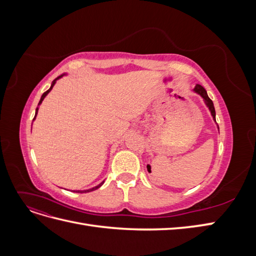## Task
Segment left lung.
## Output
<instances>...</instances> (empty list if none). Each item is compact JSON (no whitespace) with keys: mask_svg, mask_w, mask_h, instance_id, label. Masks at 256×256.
Listing matches in <instances>:
<instances>
[{"mask_svg":"<svg viewBox=\"0 0 256 256\" xmlns=\"http://www.w3.org/2000/svg\"><path fill=\"white\" fill-rule=\"evenodd\" d=\"M194 92H198V94H200V96L203 97V99L205 100V104H206V106L209 108V110H210V112H212V118H214V120H216V111H214V104H212V100L208 97L206 90L202 86V85L198 84L194 88Z\"/></svg>","mask_w":256,"mask_h":256,"instance_id":"left-lung-1","label":"left lung"}]
</instances>
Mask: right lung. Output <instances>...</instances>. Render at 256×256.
I'll return each instance as SVG.
<instances>
[{"instance_id": "add662e5", "label": "right lung", "mask_w": 256, "mask_h": 256, "mask_svg": "<svg viewBox=\"0 0 256 256\" xmlns=\"http://www.w3.org/2000/svg\"><path fill=\"white\" fill-rule=\"evenodd\" d=\"M62 76H63V74H62ZM58 76V78L56 79V80H53V82H52V84H51V88L47 90V92H44V94H42V98H40V104H38V106H40L42 102V100H44V98L46 97V96H47L48 94H49V92H50V90L53 88V86H54V84H56V81L58 80V79H60V76ZM37 112H38V108H36V113H35V116H34V118H33V120H35V118H36V115H37ZM104 182H102V184H99L98 186H96V187H94V188H92V189H88V190H83V191H76V192H78V193H86V192H90V191H94V190H96V189H98V188H100V187H102V186L104 184Z\"/></svg>"}]
</instances>
